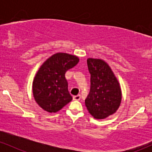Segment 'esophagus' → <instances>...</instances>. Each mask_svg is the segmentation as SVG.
Masks as SVG:
<instances>
[{
  "mask_svg": "<svg viewBox=\"0 0 152 152\" xmlns=\"http://www.w3.org/2000/svg\"><path fill=\"white\" fill-rule=\"evenodd\" d=\"M81 99V95H77V96H73V100L74 101H78Z\"/></svg>",
  "mask_w": 152,
  "mask_h": 152,
  "instance_id": "1",
  "label": "esophagus"
}]
</instances>
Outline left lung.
I'll use <instances>...</instances> for the list:
<instances>
[{"instance_id":"1","label":"left lung","mask_w":152,"mask_h":152,"mask_svg":"<svg viewBox=\"0 0 152 152\" xmlns=\"http://www.w3.org/2000/svg\"><path fill=\"white\" fill-rule=\"evenodd\" d=\"M91 88L85 104L95 118L102 119L114 114L119 107L121 91L111 68L101 59L87 60Z\"/></svg>"}]
</instances>
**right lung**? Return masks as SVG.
Wrapping results in <instances>:
<instances>
[{
    "label": "right lung",
    "mask_w": 152,
    "mask_h": 152,
    "mask_svg": "<svg viewBox=\"0 0 152 152\" xmlns=\"http://www.w3.org/2000/svg\"><path fill=\"white\" fill-rule=\"evenodd\" d=\"M78 62V57L58 53L43 63L35 76L33 93L37 104L50 113L59 111L72 100L65 74Z\"/></svg>",
    "instance_id": "add662e5"
}]
</instances>
